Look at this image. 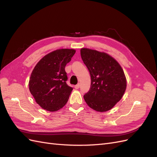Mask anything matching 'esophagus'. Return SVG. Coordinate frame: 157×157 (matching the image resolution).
<instances>
[{
	"label": "esophagus",
	"instance_id": "esophagus-1",
	"mask_svg": "<svg viewBox=\"0 0 157 157\" xmlns=\"http://www.w3.org/2000/svg\"><path fill=\"white\" fill-rule=\"evenodd\" d=\"M79 87H80V84H77V85H75V89H78Z\"/></svg>",
	"mask_w": 157,
	"mask_h": 157
}]
</instances>
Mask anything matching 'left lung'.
<instances>
[{"mask_svg":"<svg viewBox=\"0 0 157 157\" xmlns=\"http://www.w3.org/2000/svg\"><path fill=\"white\" fill-rule=\"evenodd\" d=\"M80 55L91 77L90 88L84 96L85 101L96 111L110 110L121 100L126 88L121 66L104 52L82 48Z\"/></svg>","mask_w":157,"mask_h":157,"instance_id":"1","label":"left lung"}]
</instances>
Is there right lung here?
<instances>
[{"instance_id": "add662e5", "label": "right lung", "mask_w": 157, "mask_h": 157, "mask_svg": "<svg viewBox=\"0 0 157 157\" xmlns=\"http://www.w3.org/2000/svg\"><path fill=\"white\" fill-rule=\"evenodd\" d=\"M73 49H60L42 58L33 70L29 82L31 94L44 109L56 111L67 103L73 88L68 86L65 67L75 54Z\"/></svg>"}]
</instances>
